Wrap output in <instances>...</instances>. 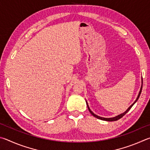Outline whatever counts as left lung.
<instances>
[{"label":"left lung","instance_id":"left-lung-1","mask_svg":"<svg viewBox=\"0 0 150 150\" xmlns=\"http://www.w3.org/2000/svg\"><path fill=\"white\" fill-rule=\"evenodd\" d=\"M142 83H143V82H142ZM142 87H141V89H140V92H139V94H138V98H137V99H136V101H135L134 103L133 104L131 105H130L129 107H128V109L127 110V111H126L125 112H123V113L120 114V115H118V116L115 117H112V118H103V117H99V116H98V115H96L94 114L93 112L91 111L90 109L89 108V106H88V103H87V102H86V103H87V105H88V108L89 111L90 112V113H91V115H92L93 117H96V118H98V119H101V120H106V121H115V120H117L120 119V118H122L123 116H124L125 115H126V114L127 113V112H128V111H129V110L131 109V107H132L133 106V105L134 104L136 101H137V100H138V98H139V97H140V94H141V92H142Z\"/></svg>","mask_w":150,"mask_h":150}]
</instances>
